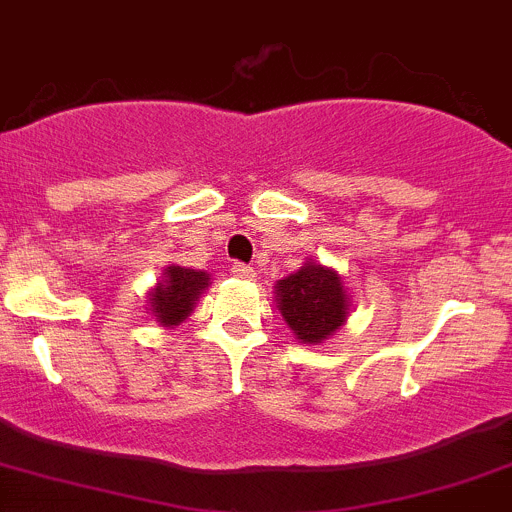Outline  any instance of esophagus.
Returning <instances> with one entry per match:
<instances>
[{"mask_svg":"<svg viewBox=\"0 0 512 512\" xmlns=\"http://www.w3.org/2000/svg\"><path fill=\"white\" fill-rule=\"evenodd\" d=\"M232 275L242 277V280H252V277H255V270L247 265H242V262H232Z\"/></svg>","mask_w":512,"mask_h":512,"instance_id":"1","label":"esophagus"}]
</instances>
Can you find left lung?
I'll list each match as a JSON object with an SVG mask.
<instances>
[{"instance_id": "left-lung-1", "label": "left lung", "mask_w": 512, "mask_h": 512, "mask_svg": "<svg viewBox=\"0 0 512 512\" xmlns=\"http://www.w3.org/2000/svg\"><path fill=\"white\" fill-rule=\"evenodd\" d=\"M275 300L282 320L305 345H317L340 330L350 310L342 277L320 262H305L285 280H277Z\"/></svg>"}]
</instances>
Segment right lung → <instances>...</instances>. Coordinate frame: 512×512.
Segmentation results:
<instances>
[{
    "mask_svg": "<svg viewBox=\"0 0 512 512\" xmlns=\"http://www.w3.org/2000/svg\"><path fill=\"white\" fill-rule=\"evenodd\" d=\"M207 285H210L207 272L180 265L167 267L162 280L150 292V310L155 320L165 327L180 325L195 310L197 300Z\"/></svg>",
    "mask_w": 512,
    "mask_h": 512,
    "instance_id": "obj_1",
    "label": "right lung"
}]
</instances>
